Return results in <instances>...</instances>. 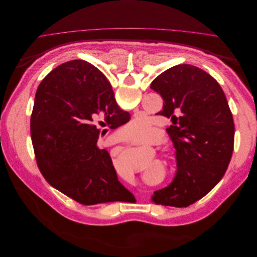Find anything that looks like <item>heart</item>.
Here are the masks:
<instances>
[{"mask_svg": "<svg viewBox=\"0 0 257 257\" xmlns=\"http://www.w3.org/2000/svg\"><path fill=\"white\" fill-rule=\"evenodd\" d=\"M153 133L154 126L151 121L144 115H137L124 127V134L131 142H148L151 139Z\"/></svg>", "mask_w": 257, "mask_h": 257, "instance_id": "1", "label": "heart"}]
</instances>
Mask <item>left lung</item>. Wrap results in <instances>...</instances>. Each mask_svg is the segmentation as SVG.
Listing matches in <instances>:
<instances>
[{
    "mask_svg": "<svg viewBox=\"0 0 257 257\" xmlns=\"http://www.w3.org/2000/svg\"><path fill=\"white\" fill-rule=\"evenodd\" d=\"M150 87L164 100L158 113L173 122L166 131L177 161L173 182L155 191L151 200L188 207L211 191L226 172L234 150L232 114L220 84L196 66L170 67Z\"/></svg>",
    "mask_w": 257,
    "mask_h": 257,
    "instance_id": "8db88e82",
    "label": "left lung"
}]
</instances>
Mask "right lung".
Segmentation results:
<instances>
[{
    "label": "right lung",
    "instance_id": "right-lung-1",
    "mask_svg": "<svg viewBox=\"0 0 257 257\" xmlns=\"http://www.w3.org/2000/svg\"><path fill=\"white\" fill-rule=\"evenodd\" d=\"M131 115L109 81L87 61L59 65L38 85L31 137L37 166L50 185L82 205L126 201L109 153L97 147L99 126L116 128Z\"/></svg>",
    "mask_w": 257,
    "mask_h": 257
}]
</instances>
